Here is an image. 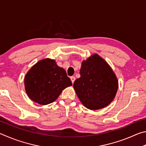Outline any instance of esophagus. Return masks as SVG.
I'll return each instance as SVG.
<instances>
[{
  "instance_id": "34e87169",
  "label": "esophagus",
  "mask_w": 146,
  "mask_h": 146,
  "mask_svg": "<svg viewBox=\"0 0 146 146\" xmlns=\"http://www.w3.org/2000/svg\"><path fill=\"white\" fill-rule=\"evenodd\" d=\"M70 80H71L72 83H74V81L76 80L75 76H71V77H70Z\"/></svg>"
}]
</instances>
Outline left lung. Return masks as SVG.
I'll return each instance as SVG.
<instances>
[{
	"label": "left lung",
	"instance_id": "1",
	"mask_svg": "<svg viewBox=\"0 0 146 146\" xmlns=\"http://www.w3.org/2000/svg\"><path fill=\"white\" fill-rule=\"evenodd\" d=\"M80 74L74 88L86 108L96 110L111 103L118 90V80L104 59L97 54L92 55L81 63Z\"/></svg>",
	"mask_w": 146,
	"mask_h": 146
}]
</instances>
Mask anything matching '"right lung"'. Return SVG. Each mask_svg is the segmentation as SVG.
<instances>
[{
	"label": "right lung",
	"instance_id": "obj_1",
	"mask_svg": "<svg viewBox=\"0 0 146 146\" xmlns=\"http://www.w3.org/2000/svg\"><path fill=\"white\" fill-rule=\"evenodd\" d=\"M25 92L30 99L42 105L56 101L61 92L72 85L65 70L55 60L43 59L33 65L24 78Z\"/></svg>",
	"mask_w": 146,
	"mask_h": 146
}]
</instances>
